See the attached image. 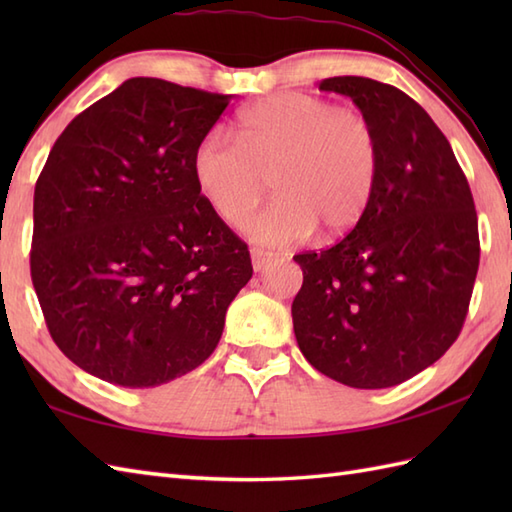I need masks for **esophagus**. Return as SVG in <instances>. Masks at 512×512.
<instances>
[{"label":"esophagus","mask_w":512,"mask_h":512,"mask_svg":"<svg viewBox=\"0 0 512 512\" xmlns=\"http://www.w3.org/2000/svg\"><path fill=\"white\" fill-rule=\"evenodd\" d=\"M250 257H253L255 273H259V270H264L270 262H273L277 255L275 253H268V250H262V248H253V253H250Z\"/></svg>","instance_id":"esophagus-1"}]
</instances>
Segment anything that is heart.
<instances>
[{
  "label": "heart",
  "instance_id": "heart-1",
  "mask_svg": "<svg viewBox=\"0 0 512 512\" xmlns=\"http://www.w3.org/2000/svg\"><path fill=\"white\" fill-rule=\"evenodd\" d=\"M237 138L204 134L191 171L206 204L233 226L275 184L277 198L246 224L253 242L286 246L317 226L334 237L363 220L380 171L378 136L363 114L284 92L250 105L237 121Z\"/></svg>",
  "mask_w": 512,
  "mask_h": 512
}]
</instances>
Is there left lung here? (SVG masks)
<instances>
[{"label": "left lung", "instance_id": "obj_1", "mask_svg": "<svg viewBox=\"0 0 512 512\" xmlns=\"http://www.w3.org/2000/svg\"><path fill=\"white\" fill-rule=\"evenodd\" d=\"M378 136L372 204L339 244L295 255L301 354L356 389L405 383L458 339L480 266L475 202L438 125L394 85L332 76Z\"/></svg>", "mask_w": 512, "mask_h": 512}]
</instances>
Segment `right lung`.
Masks as SVG:
<instances>
[{
    "mask_svg": "<svg viewBox=\"0 0 512 512\" xmlns=\"http://www.w3.org/2000/svg\"><path fill=\"white\" fill-rule=\"evenodd\" d=\"M231 94L136 76L63 129L35 187L30 275L52 341L129 389L189 374L253 277L191 158Z\"/></svg>",
    "mask_w": 512,
    "mask_h": 512,
    "instance_id": "obj_1",
    "label": "right lung"
}]
</instances>
